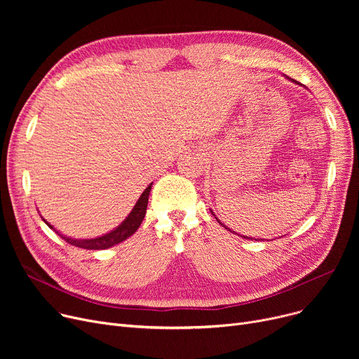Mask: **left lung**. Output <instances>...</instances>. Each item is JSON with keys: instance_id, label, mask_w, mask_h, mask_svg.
Here are the masks:
<instances>
[{"instance_id": "1", "label": "left lung", "mask_w": 359, "mask_h": 359, "mask_svg": "<svg viewBox=\"0 0 359 359\" xmlns=\"http://www.w3.org/2000/svg\"><path fill=\"white\" fill-rule=\"evenodd\" d=\"M211 212H212V211H211ZM214 215H215V214H214ZM215 218H217V217H215ZM217 221H218V222H219V224H221V225H222V227H224V229H225V230H229V231H230V233H234V231H233V230H230V229H227V227H225V225H224V224H222V222H221V221H219V219H218V218H217ZM234 234H237V233H234ZM237 236H240V234H237ZM241 237H243V238H248V240H252V237H248V236H246V237H244V236H241ZM253 240H255V238H253ZM256 241H257V238H256Z\"/></svg>"}]
</instances>
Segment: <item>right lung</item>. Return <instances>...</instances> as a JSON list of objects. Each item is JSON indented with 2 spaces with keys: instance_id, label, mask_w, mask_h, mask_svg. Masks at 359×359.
<instances>
[{
  "instance_id": "add662e5",
  "label": "right lung",
  "mask_w": 359,
  "mask_h": 359,
  "mask_svg": "<svg viewBox=\"0 0 359 359\" xmlns=\"http://www.w3.org/2000/svg\"><path fill=\"white\" fill-rule=\"evenodd\" d=\"M151 186H153V183L148 184L147 189L142 192V195L137 201L134 208H132V211L123 219V222L119 225V227H116L115 230H111L110 233H107L104 236H100L97 238L79 240V238L67 237V236L61 234L60 231H56V230L55 231H56V234L61 236V238H64L67 243L72 244V246H75V248H81V249H87V250H103V249H109L111 246H115V244L122 243L123 240H126L128 237H130L138 230V227H140L144 217H145V212H147V205H148V196H149V192H151ZM45 222L49 225V229H53L48 221H45Z\"/></svg>"
}]
</instances>
